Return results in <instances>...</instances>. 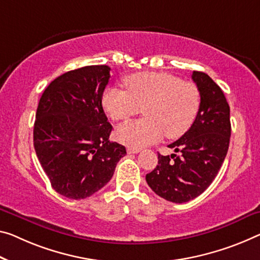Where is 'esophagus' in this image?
Returning <instances> with one entry per match:
<instances>
[{
  "label": "esophagus",
  "instance_id": "1",
  "mask_svg": "<svg viewBox=\"0 0 260 260\" xmlns=\"http://www.w3.org/2000/svg\"><path fill=\"white\" fill-rule=\"evenodd\" d=\"M141 149H135V147H127V153L129 154H134V153H138Z\"/></svg>",
  "mask_w": 260,
  "mask_h": 260
}]
</instances>
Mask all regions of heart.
Listing matches in <instances>:
<instances>
[{"mask_svg":"<svg viewBox=\"0 0 260 260\" xmlns=\"http://www.w3.org/2000/svg\"><path fill=\"white\" fill-rule=\"evenodd\" d=\"M127 91L108 88L102 105L114 121H125L141 113L146 117L118 126L116 137L135 149L160 139L181 137L198 116L201 95L193 82L169 73L142 72L124 79Z\"/></svg>","mask_w":260,"mask_h":260,"instance_id":"heart-1","label":"heart"}]
</instances>
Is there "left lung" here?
Listing matches in <instances>:
<instances>
[{
  "label": "left lung",
  "mask_w": 260,
  "mask_h": 260,
  "mask_svg": "<svg viewBox=\"0 0 260 260\" xmlns=\"http://www.w3.org/2000/svg\"><path fill=\"white\" fill-rule=\"evenodd\" d=\"M191 79L201 105L189 130L169 145L180 155L158 153V165L146 174L155 194L174 203L188 202L202 194L216 177L229 149L230 107L222 89L208 74L194 71Z\"/></svg>",
  "instance_id": "left-lung-1"
}]
</instances>
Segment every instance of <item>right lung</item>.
<instances>
[{
    "label": "right lung",
    "mask_w": 260,
    "mask_h": 260,
    "mask_svg": "<svg viewBox=\"0 0 260 260\" xmlns=\"http://www.w3.org/2000/svg\"><path fill=\"white\" fill-rule=\"evenodd\" d=\"M110 67L85 66L54 79L39 100L34 146L51 186L62 197L86 199L107 185L125 147L110 142L102 108Z\"/></svg>",
    "instance_id": "1"
}]
</instances>
